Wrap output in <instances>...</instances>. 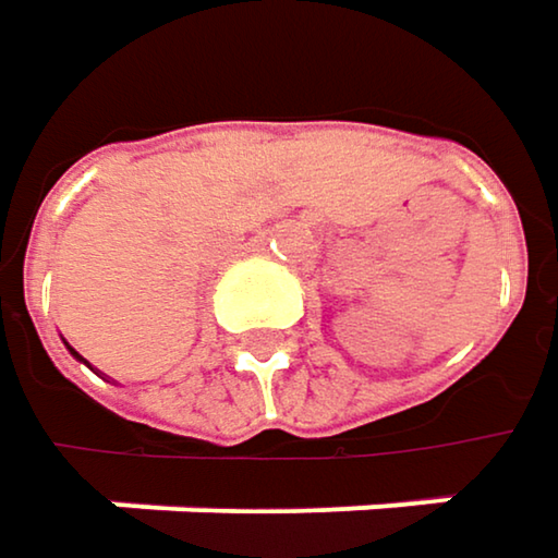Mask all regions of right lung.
I'll return each mask as SVG.
<instances>
[{"instance_id": "obj_1", "label": "right lung", "mask_w": 558, "mask_h": 558, "mask_svg": "<svg viewBox=\"0 0 558 558\" xmlns=\"http://www.w3.org/2000/svg\"><path fill=\"white\" fill-rule=\"evenodd\" d=\"M66 350H70V353H73V356H76V360H80V363H86V360H83V356H80V353H76V350H73V347H70V343H66Z\"/></svg>"}]
</instances>
